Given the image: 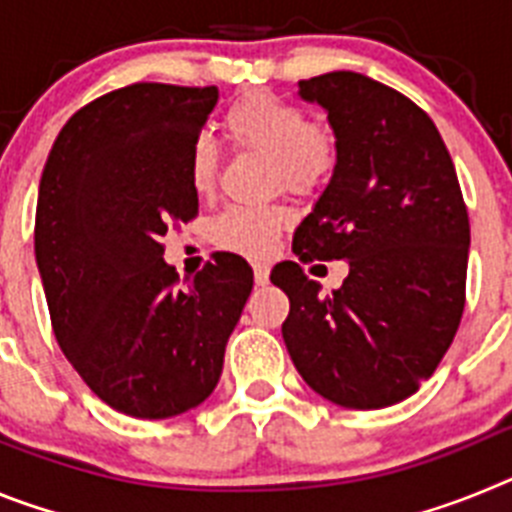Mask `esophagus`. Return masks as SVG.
<instances>
[{"instance_id":"obj_1","label":"esophagus","mask_w":512,"mask_h":512,"mask_svg":"<svg viewBox=\"0 0 512 512\" xmlns=\"http://www.w3.org/2000/svg\"><path fill=\"white\" fill-rule=\"evenodd\" d=\"M253 279H256V284H259V287L269 284V266H266V264H253Z\"/></svg>"}]
</instances>
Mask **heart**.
I'll return each instance as SVG.
<instances>
[{"label": "heart", "instance_id": "obj_1", "mask_svg": "<svg viewBox=\"0 0 512 512\" xmlns=\"http://www.w3.org/2000/svg\"><path fill=\"white\" fill-rule=\"evenodd\" d=\"M223 128L233 146L266 153L271 161L274 187L310 192L333 174L338 164V135L330 125L310 120L297 102L271 92H246L235 99L223 117ZM220 158L212 140L197 135L187 153V182L197 197H210L217 187ZM289 220L287 207L230 205L210 223V238L217 248L261 256L271 238Z\"/></svg>", "mask_w": 512, "mask_h": 512}]
</instances>
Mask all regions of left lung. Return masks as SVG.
I'll return each mask as SVG.
<instances>
[{"instance_id":"left-lung-1","label":"left lung","mask_w":512,"mask_h":512,"mask_svg":"<svg viewBox=\"0 0 512 512\" xmlns=\"http://www.w3.org/2000/svg\"><path fill=\"white\" fill-rule=\"evenodd\" d=\"M328 110L338 164L292 251L348 261L320 297L300 264L271 282L289 297L287 351L312 390L354 410L418 392L449 351L467 302L469 215L441 133L413 99L354 71L300 81Z\"/></svg>"}]
</instances>
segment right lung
I'll use <instances>...</instances> for the list:
<instances>
[{"label": "right lung", "instance_id": "right-lung-1", "mask_svg": "<svg viewBox=\"0 0 512 512\" xmlns=\"http://www.w3.org/2000/svg\"><path fill=\"white\" fill-rule=\"evenodd\" d=\"M217 87L138 81L84 104L53 143L35 207V259L56 341L89 390L133 418L210 397L253 289L246 259L217 251L179 282L169 228L200 200L187 153Z\"/></svg>", "mask_w": 512, "mask_h": 512}]
</instances>
